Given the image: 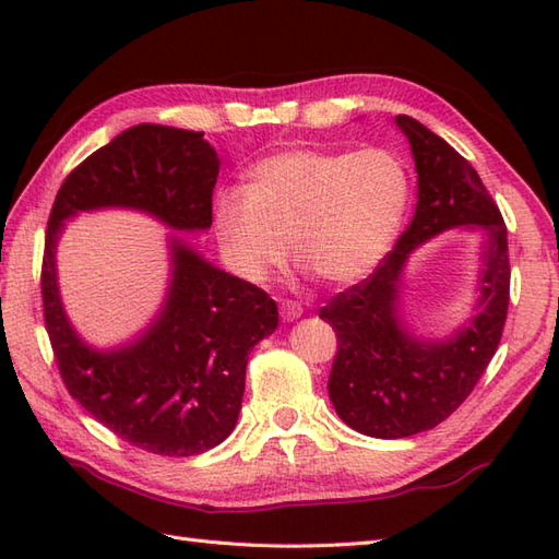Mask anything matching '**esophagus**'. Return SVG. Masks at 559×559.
Returning a JSON list of instances; mask_svg holds the SVG:
<instances>
[{"label":"esophagus","mask_w":559,"mask_h":559,"mask_svg":"<svg viewBox=\"0 0 559 559\" xmlns=\"http://www.w3.org/2000/svg\"><path fill=\"white\" fill-rule=\"evenodd\" d=\"M281 314L286 322H293V319H298L302 314V305L298 300H290V298L281 300Z\"/></svg>","instance_id":"34e87169"}]
</instances>
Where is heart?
Masks as SVG:
<instances>
[{"label": "heart", "instance_id": "heart-1", "mask_svg": "<svg viewBox=\"0 0 559 559\" xmlns=\"http://www.w3.org/2000/svg\"><path fill=\"white\" fill-rule=\"evenodd\" d=\"M411 204V170L396 151L286 148L257 160L247 189L213 201V230L230 266L264 281L288 257L326 283H355L379 266Z\"/></svg>", "mask_w": 559, "mask_h": 559}]
</instances>
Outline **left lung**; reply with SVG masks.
Here are the masks:
<instances>
[{
	"label": "left lung",
	"mask_w": 559,
	"mask_h": 559,
	"mask_svg": "<svg viewBox=\"0 0 559 559\" xmlns=\"http://www.w3.org/2000/svg\"><path fill=\"white\" fill-rule=\"evenodd\" d=\"M396 124L418 170L413 221L370 276L319 310L338 338L331 403L353 430L379 439L432 430L471 396L500 346L512 278L504 218L473 165L413 117L399 115ZM459 224L486 233L481 310L449 342L411 340L395 317L402 264L420 241Z\"/></svg>",
	"instance_id": "8db88e82"
}]
</instances>
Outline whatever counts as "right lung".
<instances>
[{
    "label": "right lung",
    "instance_id": "obj_1",
    "mask_svg": "<svg viewBox=\"0 0 559 559\" xmlns=\"http://www.w3.org/2000/svg\"><path fill=\"white\" fill-rule=\"evenodd\" d=\"M218 156L204 132L139 124L79 163L57 192L45 233L43 314L67 391L124 442L158 456H194L233 432L247 358L278 326L276 302L173 240V286L160 317L132 346L98 353L69 326L55 245L76 211L129 206L177 230H204Z\"/></svg>",
    "mask_w": 559,
    "mask_h": 559
}]
</instances>
